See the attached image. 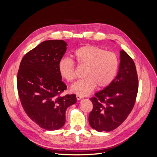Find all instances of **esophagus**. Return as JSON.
Masks as SVG:
<instances>
[{
    "label": "esophagus",
    "instance_id": "esophagus-1",
    "mask_svg": "<svg viewBox=\"0 0 157 157\" xmlns=\"http://www.w3.org/2000/svg\"><path fill=\"white\" fill-rule=\"evenodd\" d=\"M82 98H83V96H80V95H77V100H80Z\"/></svg>",
    "mask_w": 157,
    "mask_h": 157
}]
</instances>
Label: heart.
Wrapping results in <instances>:
<instances>
[{
	"mask_svg": "<svg viewBox=\"0 0 157 157\" xmlns=\"http://www.w3.org/2000/svg\"><path fill=\"white\" fill-rule=\"evenodd\" d=\"M74 55L77 62L86 69L84 71L85 77L71 86V92L86 96L91 93L97 85L99 88H105L113 81L118 67V58L115 53L98 46L86 45L78 48ZM58 69L61 77L67 82H71L75 79V65L73 59H61Z\"/></svg>",
	"mask_w": 157,
	"mask_h": 157,
	"instance_id": "b5f03b06",
	"label": "heart"
}]
</instances>
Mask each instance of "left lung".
Masks as SVG:
<instances>
[{
  "mask_svg": "<svg viewBox=\"0 0 157 157\" xmlns=\"http://www.w3.org/2000/svg\"><path fill=\"white\" fill-rule=\"evenodd\" d=\"M116 78L111 84L90 98L93 109L88 121L98 132H110L124 122L134 106L138 91V77L131 57L122 50Z\"/></svg>",
  "mask_w": 157,
  "mask_h": 157,
  "instance_id": "obj_1",
  "label": "left lung"
}]
</instances>
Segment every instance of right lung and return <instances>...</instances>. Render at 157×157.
<instances>
[{"label":"right lung","instance_id":"add662e5","mask_svg":"<svg viewBox=\"0 0 157 157\" xmlns=\"http://www.w3.org/2000/svg\"><path fill=\"white\" fill-rule=\"evenodd\" d=\"M63 40L41 42L23 56L17 77L22 107L42 128L56 130L65 122L67 109L77 102L75 94H60L67 89L61 80L58 64L67 50Z\"/></svg>","mask_w":157,"mask_h":157}]
</instances>
